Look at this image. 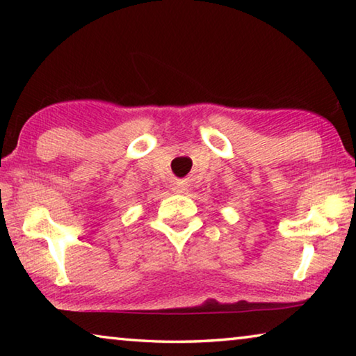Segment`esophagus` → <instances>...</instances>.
Returning a JSON list of instances; mask_svg holds the SVG:
<instances>
[{"mask_svg": "<svg viewBox=\"0 0 356 356\" xmlns=\"http://www.w3.org/2000/svg\"><path fill=\"white\" fill-rule=\"evenodd\" d=\"M172 190L176 193H186V190H188V185H186V182H177L172 186Z\"/></svg>", "mask_w": 356, "mask_h": 356, "instance_id": "34e87169", "label": "esophagus"}]
</instances>
